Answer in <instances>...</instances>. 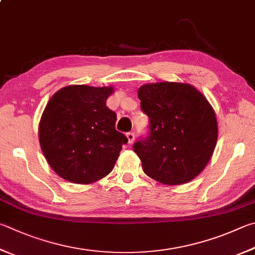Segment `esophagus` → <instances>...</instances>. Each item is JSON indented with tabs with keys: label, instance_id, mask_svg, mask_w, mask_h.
Returning <instances> with one entry per match:
<instances>
[{
	"label": "esophagus",
	"instance_id": "obj_1",
	"mask_svg": "<svg viewBox=\"0 0 255 255\" xmlns=\"http://www.w3.org/2000/svg\"><path fill=\"white\" fill-rule=\"evenodd\" d=\"M126 137L128 139V143H132V141L135 140V135H133V132H127Z\"/></svg>",
	"mask_w": 255,
	"mask_h": 255
}]
</instances>
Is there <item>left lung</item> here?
Returning <instances> with one entry per match:
<instances>
[{
	"instance_id": "1",
	"label": "left lung",
	"mask_w": 255,
	"mask_h": 255,
	"mask_svg": "<svg viewBox=\"0 0 255 255\" xmlns=\"http://www.w3.org/2000/svg\"><path fill=\"white\" fill-rule=\"evenodd\" d=\"M140 108L149 117L150 132L133 150L142 170L165 185H182L200 175L214 152L215 112L189 83H146L138 89Z\"/></svg>"
}]
</instances>
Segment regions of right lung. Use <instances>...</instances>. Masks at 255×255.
Instances as JSON below:
<instances>
[{
	"mask_svg": "<svg viewBox=\"0 0 255 255\" xmlns=\"http://www.w3.org/2000/svg\"><path fill=\"white\" fill-rule=\"evenodd\" d=\"M114 87L71 85L51 97L39 123V141L50 167L75 184H92L112 172L128 141L106 106Z\"/></svg>",
	"mask_w": 255,
	"mask_h": 255,
	"instance_id": "1",
	"label": "right lung"
}]
</instances>
